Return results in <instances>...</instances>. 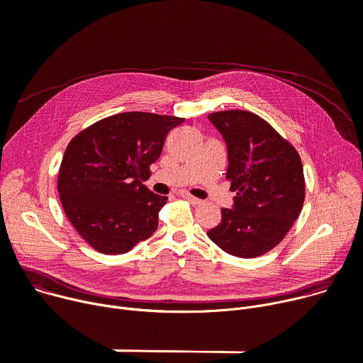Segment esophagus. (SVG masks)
Returning <instances> with one entry per match:
<instances>
[{
    "mask_svg": "<svg viewBox=\"0 0 363 363\" xmlns=\"http://www.w3.org/2000/svg\"><path fill=\"white\" fill-rule=\"evenodd\" d=\"M181 196H182V199H185L186 201H189L192 206H200L203 203L200 199H195V196H192L188 192H181Z\"/></svg>",
    "mask_w": 363,
    "mask_h": 363,
    "instance_id": "34e87169",
    "label": "esophagus"
}]
</instances>
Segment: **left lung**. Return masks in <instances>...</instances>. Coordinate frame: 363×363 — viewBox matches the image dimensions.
Segmentation results:
<instances>
[{
	"instance_id": "left-lung-1",
	"label": "left lung",
	"mask_w": 363,
	"mask_h": 363,
	"mask_svg": "<svg viewBox=\"0 0 363 363\" xmlns=\"http://www.w3.org/2000/svg\"><path fill=\"white\" fill-rule=\"evenodd\" d=\"M228 156L225 178L235 191L233 207L208 238L238 257H256L274 249L298 218L306 196L301 159L274 127L259 116L228 110L208 116Z\"/></svg>"
}]
</instances>
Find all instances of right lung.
Masks as SVG:
<instances>
[{"instance_id": "obj_1", "label": "right lung", "mask_w": 363, "mask_h": 363, "mask_svg": "<svg viewBox=\"0 0 363 363\" xmlns=\"http://www.w3.org/2000/svg\"><path fill=\"white\" fill-rule=\"evenodd\" d=\"M184 118L121 113L89 125L65 150L57 177L60 203L79 236L95 250L120 255L149 239L167 196L143 181L164 139Z\"/></svg>"}]
</instances>
